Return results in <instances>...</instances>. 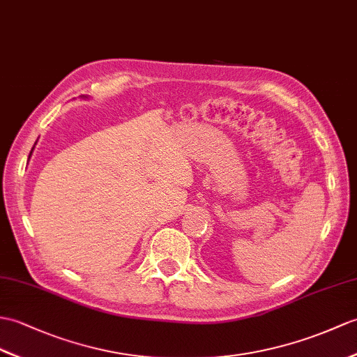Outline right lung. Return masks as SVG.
Returning <instances> with one entry per match:
<instances>
[{
	"label": "right lung",
	"instance_id": "add662e5",
	"mask_svg": "<svg viewBox=\"0 0 357 357\" xmlns=\"http://www.w3.org/2000/svg\"><path fill=\"white\" fill-rule=\"evenodd\" d=\"M31 151H33V149H31ZM30 155H31V152H30Z\"/></svg>",
	"mask_w": 357,
	"mask_h": 357
}]
</instances>
